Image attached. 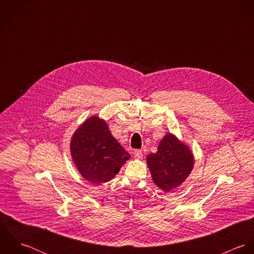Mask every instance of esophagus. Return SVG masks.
<instances>
[{"label": "esophagus", "instance_id": "esophagus-1", "mask_svg": "<svg viewBox=\"0 0 254 254\" xmlns=\"http://www.w3.org/2000/svg\"><path fill=\"white\" fill-rule=\"evenodd\" d=\"M133 154H134V157H135L136 159H142V158H143V152H142L141 150H139V149L134 150Z\"/></svg>", "mask_w": 254, "mask_h": 254}]
</instances>
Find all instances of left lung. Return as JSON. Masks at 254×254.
<instances>
[{
  "label": "left lung",
  "mask_w": 254,
  "mask_h": 254,
  "mask_svg": "<svg viewBox=\"0 0 254 254\" xmlns=\"http://www.w3.org/2000/svg\"><path fill=\"white\" fill-rule=\"evenodd\" d=\"M146 164L153 183L160 190L170 191L189 177L194 156L189 145L174 134L167 133L157 146V151L146 156Z\"/></svg>",
  "instance_id": "8db88e82"
}]
</instances>
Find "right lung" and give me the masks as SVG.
<instances>
[{
    "instance_id": "right-lung-1",
    "label": "right lung",
    "mask_w": 254,
    "mask_h": 254,
    "mask_svg": "<svg viewBox=\"0 0 254 254\" xmlns=\"http://www.w3.org/2000/svg\"><path fill=\"white\" fill-rule=\"evenodd\" d=\"M69 148L78 172L93 184L112 180L131 158L111 135L107 121L97 115L86 119L75 130Z\"/></svg>"
}]
</instances>
